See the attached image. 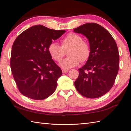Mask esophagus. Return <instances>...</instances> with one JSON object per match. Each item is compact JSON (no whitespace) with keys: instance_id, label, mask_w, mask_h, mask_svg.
<instances>
[{"instance_id":"1","label":"esophagus","mask_w":131,"mask_h":131,"mask_svg":"<svg viewBox=\"0 0 131 131\" xmlns=\"http://www.w3.org/2000/svg\"><path fill=\"white\" fill-rule=\"evenodd\" d=\"M62 72L63 73H66V72H68V70H67L63 69V70H62Z\"/></svg>"}]
</instances>
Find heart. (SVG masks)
Instances as JSON below:
<instances>
[{"label":"heart","mask_w":131,"mask_h":131,"mask_svg":"<svg viewBox=\"0 0 131 131\" xmlns=\"http://www.w3.org/2000/svg\"><path fill=\"white\" fill-rule=\"evenodd\" d=\"M68 50L69 55L60 62V66L64 69L77 66L80 62H85L91 56L90 44L83 41L82 36L71 32L67 35L61 41V46L56 42H52L48 47V53L56 61H60L65 55V50Z\"/></svg>","instance_id":"1"}]
</instances>
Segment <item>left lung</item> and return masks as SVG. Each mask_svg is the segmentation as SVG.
Listing matches in <instances>:
<instances>
[{
    "label": "left lung",
    "instance_id": "8db88e82",
    "mask_svg": "<svg viewBox=\"0 0 131 131\" xmlns=\"http://www.w3.org/2000/svg\"><path fill=\"white\" fill-rule=\"evenodd\" d=\"M88 39L91 56L79 69L74 84L78 92L88 98H97L113 86L119 66L117 45L111 33L99 24L88 23L74 29Z\"/></svg>",
    "mask_w": 131,
    "mask_h": 131
}]
</instances>
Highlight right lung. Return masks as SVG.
<instances>
[{"label":"right lung","mask_w":131,"mask_h":131,"mask_svg":"<svg viewBox=\"0 0 131 131\" xmlns=\"http://www.w3.org/2000/svg\"><path fill=\"white\" fill-rule=\"evenodd\" d=\"M66 31L34 26L18 36L12 46L10 67L19 92L34 100H43L56 90L62 71L52 59L48 47Z\"/></svg>","instance_id":"right-lung-1"}]
</instances>
